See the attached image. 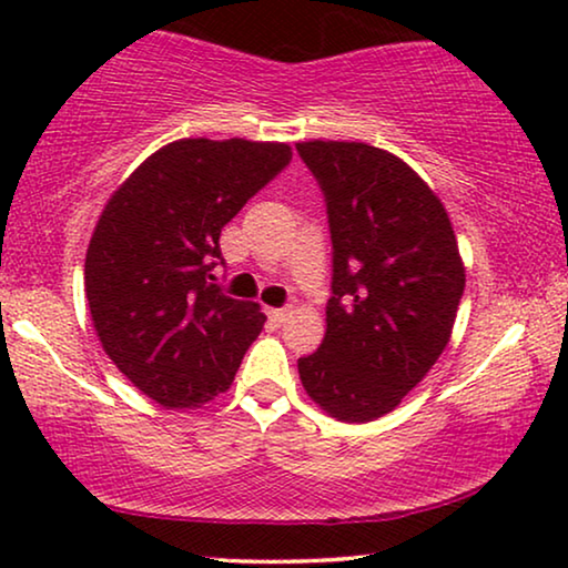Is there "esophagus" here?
Listing matches in <instances>:
<instances>
[{"mask_svg": "<svg viewBox=\"0 0 568 568\" xmlns=\"http://www.w3.org/2000/svg\"><path fill=\"white\" fill-rule=\"evenodd\" d=\"M290 315H292L290 307H271V310H268V317H271V321H274L276 325H282V323L290 321Z\"/></svg>", "mask_w": 568, "mask_h": 568, "instance_id": "1", "label": "esophagus"}]
</instances>
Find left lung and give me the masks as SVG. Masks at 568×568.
Returning <instances> with one entry per match:
<instances>
[{
  "label": "left lung",
  "instance_id": "1",
  "mask_svg": "<svg viewBox=\"0 0 568 568\" xmlns=\"http://www.w3.org/2000/svg\"><path fill=\"white\" fill-rule=\"evenodd\" d=\"M333 245L325 338L300 356L310 398L338 422H372L445 352L465 290L449 216L395 154L362 142H302Z\"/></svg>",
  "mask_w": 568,
  "mask_h": 568
}]
</instances>
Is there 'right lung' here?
Listing matches in <instances>:
<instances>
[{
	"label": "right lung",
	"mask_w": 568,
	"mask_h": 568,
	"mask_svg": "<svg viewBox=\"0 0 568 568\" xmlns=\"http://www.w3.org/2000/svg\"><path fill=\"white\" fill-rule=\"evenodd\" d=\"M286 144L181 139L108 201L84 261L90 315L115 367L165 408L212 400L263 328L214 284L222 227L282 170Z\"/></svg>",
	"instance_id": "obj_1"
}]
</instances>
